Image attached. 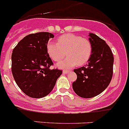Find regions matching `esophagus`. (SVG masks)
<instances>
[{"label": "esophagus", "instance_id": "obj_1", "mask_svg": "<svg viewBox=\"0 0 129 129\" xmlns=\"http://www.w3.org/2000/svg\"><path fill=\"white\" fill-rule=\"evenodd\" d=\"M69 73V71H68V70L63 71V74H68Z\"/></svg>", "mask_w": 129, "mask_h": 129}]
</instances>
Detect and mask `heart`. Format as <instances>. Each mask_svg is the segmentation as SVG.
Here are the masks:
<instances>
[{
	"label": "heart",
	"mask_w": 129,
	"mask_h": 129,
	"mask_svg": "<svg viewBox=\"0 0 129 129\" xmlns=\"http://www.w3.org/2000/svg\"><path fill=\"white\" fill-rule=\"evenodd\" d=\"M47 51L53 60L60 62L67 55V58L60 62V68H69L76 65L83 66L89 60L92 53V43L87 38L73 34H66L58 38L57 43L49 41Z\"/></svg>",
	"instance_id": "obj_1"
}]
</instances>
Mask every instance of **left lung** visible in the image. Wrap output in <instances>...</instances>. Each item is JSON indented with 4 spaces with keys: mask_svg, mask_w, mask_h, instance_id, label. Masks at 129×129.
I'll list each match as a JSON object with an SVG mask.
<instances>
[{
    "mask_svg": "<svg viewBox=\"0 0 129 129\" xmlns=\"http://www.w3.org/2000/svg\"><path fill=\"white\" fill-rule=\"evenodd\" d=\"M92 53L85 67L74 69L77 79L73 83L74 92L83 98H92L108 86L113 73L114 57L105 41L94 34H89Z\"/></svg>",
    "mask_w": 129,
    "mask_h": 129,
    "instance_id": "left-lung-1",
    "label": "left lung"
}]
</instances>
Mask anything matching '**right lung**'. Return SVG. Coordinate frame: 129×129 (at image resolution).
Here are the masks:
<instances>
[{
	"label": "right lung",
	"mask_w": 129,
	"mask_h": 129,
	"mask_svg": "<svg viewBox=\"0 0 129 129\" xmlns=\"http://www.w3.org/2000/svg\"><path fill=\"white\" fill-rule=\"evenodd\" d=\"M53 34L37 32L26 36L13 50L11 71L22 92L32 98H42L52 91L62 71L50 68L53 65L46 45Z\"/></svg>",
	"instance_id": "obj_1"
}]
</instances>
